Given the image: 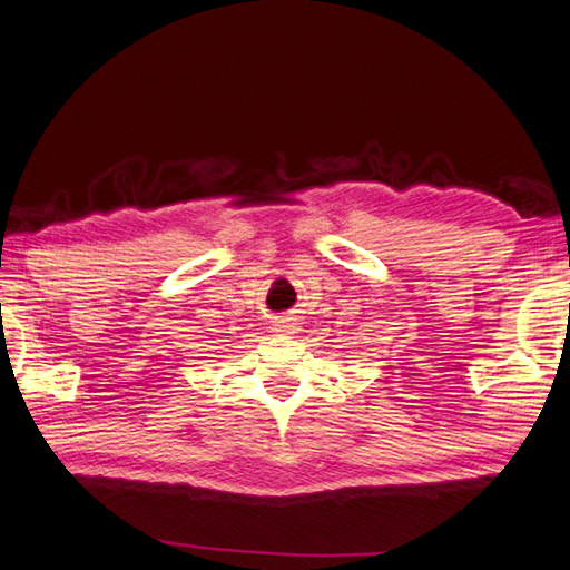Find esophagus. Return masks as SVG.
Listing matches in <instances>:
<instances>
[{
	"label": "esophagus",
	"instance_id": "1",
	"mask_svg": "<svg viewBox=\"0 0 570 570\" xmlns=\"http://www.w3.org/2000/svg\"><path fill=\"white\" fill-rule=\"evenodd\" d=\"M276 328H286V323L284 321H276Z\"/></svg>",
	"mask_w": 570,
	"mask_h": 570
}]
</instances>
